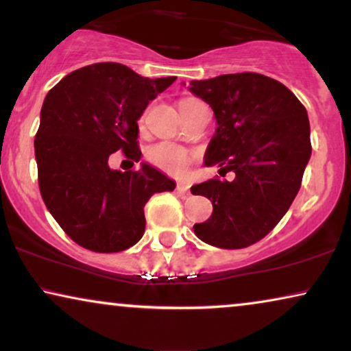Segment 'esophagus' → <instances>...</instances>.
Masks as SVG:
<instances>
[{
  "mask_svg": "<svg viewBox=\"0 0 351 351\" xmlns=\"http://www.w3.org/2000/svg\"><path fill=\"white\" fill-rule=\"evenodd\" d=\"M177 193L182 195V196H189L190 195V186L185 185V184H177Z\"/></svg>",
  "mask_w": 351,
  "mask_h": 351,
  "instance_id": "obj_1",
  "label": "esophagus"
}]
</instances>
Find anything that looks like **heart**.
<instances>
[{
  "instance_id": "obj_1",
  "label": "heart",
  "mask_w": 351,
  "mask_h": 351,
  "mask_svg": "<svg viewBox=\"0 0 351 351\" xmlns=\"http://www.w3.org/2000/svg\"><path fill=\"white\" fill-rule=\"evenodd\" d=\"M193 99L184 100L182 104L191 102ZM147 160L152 166L166 172L171 176H182L185 174L189 166L193 161V155L184 147L176 145L172 142H158L152 145L147 152Z\"/></svg>"
}]
</instances>
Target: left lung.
I'll use <instances>...</instances> for the list:
<instances>
[{
  "instance_id": "1",
  "label": "left lung",
  "mask_w": 351,
  "mask_h": 351,
  "mask_svg": "<svg viewBox=\"0 0 351 351\" xmlns=\"http://www.w3.org/2000/svg\"><path fill=\"white\" fill-rule=\"evenodd\" d=\"M190 90L217 119L204 165L234 172L232 182L214 177L191 186L214 208L195 234L215 247H247L276 227L299 193L311 155L306 110L280 81L251 71L191 81Z\"/></svg>"
}]
</instances>
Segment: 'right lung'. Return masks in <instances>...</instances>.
<instances>
[{"instance_id":"add662e5","label":"right lung","mask_w":351,"mask_h":351,"mask_svg":"<svg viewBox=\"0 0 351 351\" xmlns=\"http://www.w3.org/2000/svg\"><path fill=\"white\" fill-rule=\"evenodd\" d=\"M174 81L102 62L71 71L47 93L35 137L38 184L47 210L80 246L94 252L134 246L145 232L150 196L176 189L148 165L126 172L108 166L118 150L141 160L137 119Z\"/></svg>"}]
</instances>
